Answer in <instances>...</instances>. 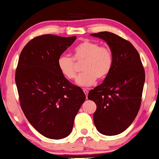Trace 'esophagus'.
<instances>
[{
	"mask_svg": "<svg viewBox=\"0 0 159 159\" xmlns=\"http://www.w3.org/2000/svg\"><path fill=\"white\" fill-rule=\"evenodd\" d=\"M83 92H84V93L86 95L87 98V94H88V92H89V89H83Z\"/></svg>",
	"mask_w": 159,
	"mask_h": 159,
	"instance_id": "34e87169",
	"label": "esophagus"
}]
</instances>
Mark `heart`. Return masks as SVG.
I'll use <instances>...</instances> for the list:
<instances>
[{
    "label": "heart",
    "mask_w": 159,
    "mask_h": 159,
    "mask_svg": "<svg viewBox=\"0 0 159 159\" xmlns=\"http://www.w3.org/2000/svg\"><path fill=\"white\" fill-rule=\"evenodd\" d=\"M83 62L82 72L77 78L80 86H91L98 79H104L110 73L114 64V55L110 48L100 46L90 40H85L73 50V56L62 55L57 60L61 73L70 80L77 75L76 63Z\"/></svg>",
    "instance_id": "obj_1"
}]
</instances>
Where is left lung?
I'll return each instance as SVG.
<instances>
[{
  "instance_id": "8db88e82",
  "label": "left lung",
  "mask_w": 159,
  "mask_h": 159,
  "mask_svg": "<svg viewBox=\"0 0 159 159\" xmlns=\"http://www.w3.org/2000/svg\"><path fill=\"white\" fill-rule=\"evenodd\" d=\"M91 35L106 41L114 55L110 73L88 94V99L97 105L94 123L104 135H117L131 125L140 109L144 68L138 51L129 41L107 31Z\"/></svg>"
}]
</instances>
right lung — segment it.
<instances>
[{
    "label": "right lung",
    "instance_id": "obj_1",
    "mask_svg": "<svg viewBox=\"0 0 159 159\" xmlns=\"http://www.w3.org/2000/svg\"><path fill=\"white\" fill-rule=\"evenodd\" d=\"M76 36L43 35L21 51L16 83L22 110L32 126L45 137L60 139L71 133L75 116L86 96L60 71V56Z\"/></svg>",
    "mask_w": 159,
    "mask_h": 159
}]
</instances>
